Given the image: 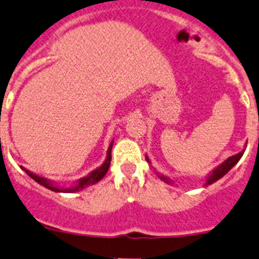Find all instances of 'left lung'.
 <instances>
[{
    "label": "left lung",
    "instance_id": "obj_1",
    "mask_svg": "<svg viewBox=\"0 0 259 259\" xmlns=\"http://www.w3.org/2000/svg\"><path fill=\"white\" fill-rule=\"evenodd\" d=\"M243 153H244V150L239 152V153H238V154L232 155V157L228 158L227 160H224V162H223L222 164H219V165H218V167H215L214 169H212L211 172H210L209 175L206 176V178H205V186L211 185V183L217 182L218 180H220V178H222V177H224V176L227 175V173L229 172V170L232 169V168L234 167V165L237 164L238 162H239V159H240V158H242ZM145 159H147L148 163H150V160H149V158H148V155H145ZM157 176L160 178V180L164 181L165 183H168V185H172V183H173V181L170 180V178L165 177V176L159 175V173H157Z\"/></svg>",
    "mask_w": 259,
    "mask_h": 259
}]
</instances>
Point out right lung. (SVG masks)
Listing matches in <instances>:
<instances>
[{"label": "right lung", "mask_w": 259, "mask_h": 259, "mask_svg": "<svg viewBox=\"0 0 259 259\" xmlns=\"http://www.w3.org/2000/svg\"><path fill=\"white\" fill-rule=\"evenodd\" d=\"M112 145H114V140H111V143H110L109 149H107V153H106V159H105V162L102 163L100 167H97L96 169H94L92 172H90L87 176L79 178V180L77 181V182L74 183L73 186H71V187H67V188L66 187H60V186H58L57 183L53 182V181H50V180H48V178L40 177V176L35 175V173H32V172H30L29 169H26V168H24V167H21V168H22V170H25V172H26L27 176H30V177H31L34 181H36L39 185L47 187L48 190H52V191H54V192H67V193L78 192V191L83 190V188L89 187V186L95 185V183H97L99 181H101L102 178L105 177V175H106L107 170H109L110 162H111Z\"/></svg>", "instance_id": "obj_1"}]
</instances>
